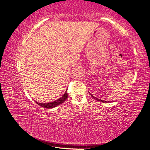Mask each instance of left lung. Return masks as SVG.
<instances>
[{
    "label": "left lung",
    "mask_w": 150,
    "mask_h": 150,
    "mask_svg": "<svg viewBox=\"0 0 150 150\" xmlns=\"http://www.w3.org/2000/svg\"><path fill=\"white\" fill-rule=\"evenodd\" d=\"M89 94L91 95V96L94 99H96L97 101H101V102H103V103H108V101H103V100H101V99H98V98H95L94 96H93V95L91 94L90 93H89ZM109 103H110V101H108Z\"/></svg>",
    "instance_id": "obj_1"
}]
</instances>
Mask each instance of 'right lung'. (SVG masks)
<instances>
[{
	"instance_id": "right-lung-1",
	"label": "right lung",
	"mask_w": 150,
	"mask_h": 150,
	"mask_svg": "<svg viewBox=\"0 0 150 150\" xmlns=\"http://www.w3.org/2000/svg\"><path fill=\"white\" fill-rule=\"evenodd\" d=\"M67 90L66 91V92L64 93V94L63 95L62 97H61L60 98H59L56 101H54L52 102L51 103H38L37 101L35 102L37 103L38 104H39V106H42L44 108H48V109H51V108H55L56 106H57L58 105H59V104H62V103H64L67 98Z\"/></svg>"
}]
</instances>
